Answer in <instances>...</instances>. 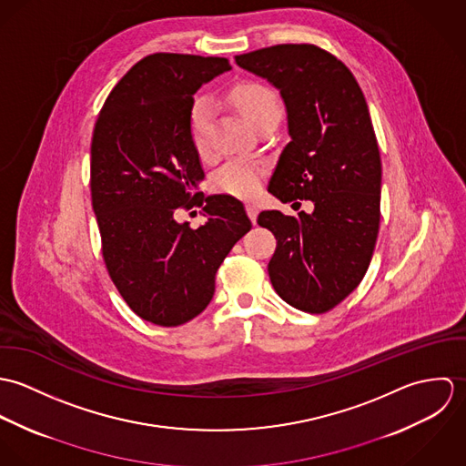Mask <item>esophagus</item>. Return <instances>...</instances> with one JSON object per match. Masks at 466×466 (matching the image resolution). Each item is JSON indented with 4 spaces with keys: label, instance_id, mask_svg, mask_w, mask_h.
Masks as SVG:
<instances>
[{
    "label": "esophagus",
    "instance_id": "obj_1",
    "mask_svg": "<svg viewBox=\"0 0 466 466\" xmlns=\"http://www.w3.org/2000/svg\"><path fill=\"white\" fill-rule=\"evenodd\" d=\"M246 211H248L249 218H251L253 222H257V217H258V204H257V202H248V204H246Z\"/></svg>",
    "mask_w": 466,
    "mask_h": 466
}]
</instances>
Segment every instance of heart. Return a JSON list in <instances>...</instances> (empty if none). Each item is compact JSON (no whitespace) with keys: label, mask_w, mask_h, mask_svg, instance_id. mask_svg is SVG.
Listing matches in <instances>:
<instances>
[{"label":"heart","mask_w":466,"mask_h":466,"mask_svg":"<svg viewBox=\"0 0 466 466\" xmlns=\"http://www.w3.org/2000/svg\"><path fill=\"white\" fill-rule=\"evenodd\" d=\"M226 100L229 106L253 127L260 129L264 124L278 122L281 106L278 95L260 82L242 80L229 87ZM190 137L200 156L208 152L209 145V107L206 102H196L190 111ZM264 168L248 161H229L213 177V187L233 198H251L258 192Z\"/></svg>","instance_id":"obj_1"}]
</instances>
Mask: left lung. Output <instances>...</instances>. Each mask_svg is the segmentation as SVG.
Masks as SVG:
<instances>
[{
    "mask_svg": "<svg viewBox=\"0 0 466 466\" xmlns=\"http://www.w3.org/2000/svg\"><path fill=\"white\" fill-rule=\"evenodd\" d=\"M235 61L276 86L287 107L290 141L268 192L314 202L310 215H258L276 237L270 283L294 309L325 314L362 281L379 237L382 163L366 98L346 65L316 45H276Z\"/></svg>",
    "mask_w": 466,
    "mask_h": 466,
    "instance_id": "8db88e82",
    "label": "left lung"
}]
</instances>
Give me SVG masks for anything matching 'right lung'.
Listing matches in <instances>:
<instances>
[{
	"mask_svg": "<svg viewBox=\"0 0 466 466\" xmlns=\"http://www.w3.org/2000/svg\"><path fill=\"white\" fill-rule=\"evenodd\" d=\"M229 67L224 57L147 56L113 87L93 129L89 185L102 257L120 296L152 325L199 316L217 268L251 229L240 200L196 192L204 172L188 124L194 93ZM194 207L208 217L198 230L175 220Z\"/></svg>",
	"mask_w": 466,
	"mask_h": 466,
	"instance_id": "obj_1",
	"label": "right lung"
}]
</instances>
